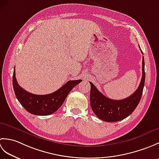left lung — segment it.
Masks as SVG:
<instances>
[{
	"label": "left lung",
	"mask_w": 159,
	"mask_h": 159,
	"mask_svg": "<svg viewBox=\"0 0 159 159\" xmlns=\"http://www.w3.org/2000/svg\"><path fill=\"white\" fill-rule=\"evenodd\" d=\"M143 54V52L141 51ZM144 58L142 59V78L137 89L131 96L120 100L110 99L100 92L92 82L90 83V105L96 116L104 121L115 122L129 116L139 103L145 83Z\"/></svg>",
	"instance_id": "left-lung-1"
}]
</instances>
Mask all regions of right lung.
Segmentation results:
<instances>
[{
	"label": "right lung",
	"mask_w": 159,
	"mask_h": 159,
	"mask_svg": "<svg viewBox=\"0 0 159 159\" xmlns=\"http://www.w3.org/2000/svg\"><path fill=\"white\" fill-rule=\"evenodd\" d=\"M81 81L82 80H69L52 93L36 95L26 92L18 85L15 69L13 74V87L17 99L29 113L35 116H48L55 113L62 105L70 91Z\"/></svg>",
	"instance_id": "right-lung-1"
}]
</instances>
